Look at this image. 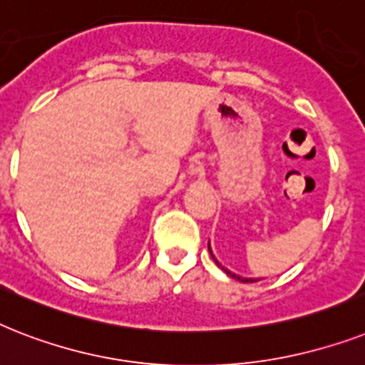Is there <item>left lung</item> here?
<instances>
[{
  "mask_svg": "<svg viewBox=\"0 0 365 365\" xmlns=\"http://www.w3.org/2000/svg\"><path fill=\"white\" fill-rule=\"evenodd\" d=\"M209 252H211V243H209ZM211 256H212V252H211ZM212 260L217 262V265L218 267H222V265L218 264V260L217 258H215V256H212ZM224 269V273H226V275H230L232 277V279H237V281H241V282H256V281H260V279H250V277H241V275H235V273H232V271L230 269H226V267H222Z\"/></svg>",
  "mask_w": 365,
  "mask_h": 365,
  "instance_id": "8db88e82",
  "label": "left lung"
}]
</instances>
